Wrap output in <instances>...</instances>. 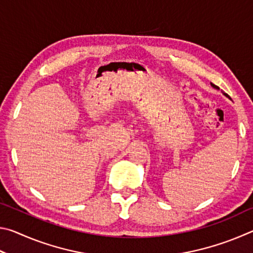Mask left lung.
Returning a JSON list of instances; mask_svg holds the SVG:
<instances>
[{
	"label": "left lung",
	"mask_w": 253,
	"mask_h": 253,
	"mask_svg": "<svg viewBox=\"0 0 253 253\" xmlns=\"http://www.w3.org/2000/svg\"><path fill=\"white\" fill-rule=\"evenodd\" d=\"M211 85H212V87H213V88H215V89H219V87H217V85H215V84H211ZM224 96H226V97H228V95H226V93H224Z\"/></svg>",
	"instance_id": "obj_1"
}]
</instances>
